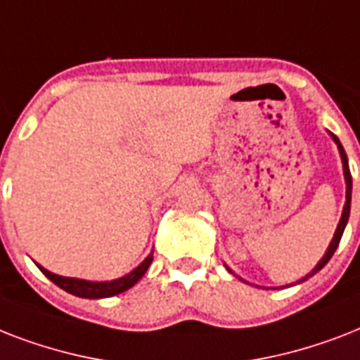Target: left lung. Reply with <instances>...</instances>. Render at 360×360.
Here are the masks:
<instances>
[{"instance_id":"left-lung-1","label":"left lung","mask_w":360,"mask_h":360,"mask_svg":"<svg viewBox=\"0 0 360 360\" xmlns=\"http://www.w3.org/2000/svg\"><path fill=\"white\" fill-rule=\"evenodd\" d=\"M330 136H333V140H335L336 146H338V151H340V157H342V164H344V177H346V205H344V211H342V219H340V222H338V228H336V231H335V237H333V240H330V245H329V248H327V252H325V256L321 257L318 265L312 269V273H308L307 276L299 280V282H304V280L310 278L312 274L318 273L319 269H323L325 265H327V262H329L330 257H333L335 250L338 248V245H340L342 233H344V230H346L347 219H349V209H352V172H349L347 155H346V151H344V147H342L340 140H338L335 134H330ZM228 271H230V269H228ZM230 273H231V271H230ZM299 282H297V284H299Z\"/></svg>"}]
</instances>
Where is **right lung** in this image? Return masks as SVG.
Returning <instances> with one entry per match:
<instances>
[{
    "mask_svg": "<svg viewBox=\"0 0 360 360\" xmlns=\"http://www.w3.org/2000/svg\"><path fill=\"white\" fill-rule=\"evenodd\" d=\"M151 262L153 252L134 269V271H130L129 274H124L121 278L110 280V282H89V280L69 278V276H59V274L50 273L48 269H44L42 265H39V263H37V267L41 269L42 274H44L46 278L52 280L53 284L59 285V288L67 291V293H72V295L76 297H84V299H104V297L120 295L123 291L130 290V288L146 274L147 267L151 265Z\"/></svg>",
    "mask_w": 360,
    "mask_h": 360,
    "instance_id": "obj_1",
    "label": "right lung"
}]
</instances>
